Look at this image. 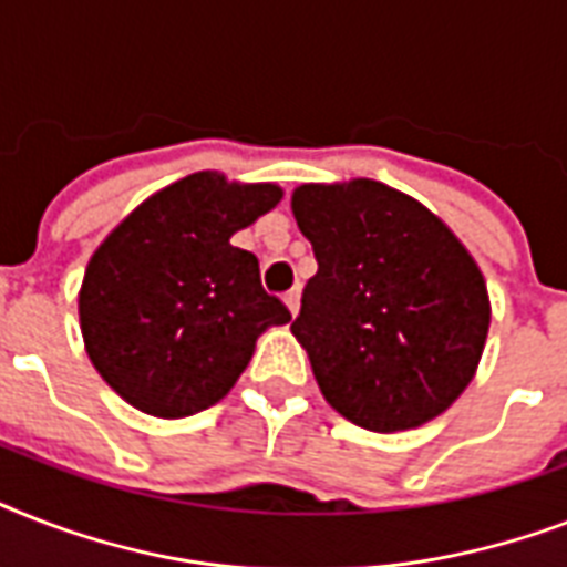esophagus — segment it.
<instances>
[{"label": "esophagus", "instance_id": "34e87169", "mask_svg": "<svg viewBox=\"0 0 567 567\" xmlns=\"http://www.w3.org/2000/svg\"><path fill=\"white\" fill-rule=\"evenodd\" d=\"M282 300H285V306H288V311H291V315H297V311H300V288H291V291L285 293Z\"/></svg>", "mask_w": 567, "mask_h": 567}]
</instances>
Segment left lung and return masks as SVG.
Instances as JSON below:
<instances>
[{
	"instance_id": "8db88e82",
	"label": "left lung",
	"mask_w": 567,
	"mask_h": 567,
	"mask_svg": "<svg viewBox=\"0 0 567 567\" xmlns=\"http://www.w3.org/2000/svg\"><path fill=\"white\" fill-rule=\"evenodd\" d=\"M291 208L318 261L291 332L329 405L373 432L432 421L483 355L492 311L476 261L382 182L302 185Z\"/></svg>"
}]
</instances>
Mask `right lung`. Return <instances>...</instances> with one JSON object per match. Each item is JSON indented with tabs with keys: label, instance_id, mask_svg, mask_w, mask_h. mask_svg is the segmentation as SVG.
Returning a JSON list of instances; mask_svg holds the SVG:
<instances>
[{
	"label": "right lung",
	"instance_id": "1",
	"mask_svg": "<svg viewBox=\"0 0 567 567\" xmlns=\"http://www.w3.org/2000/svg\"><path fill=\"white\" fill-rule=\"evenodd\" d=\"M276 185L194 173L137 205L93 252L79 320L93 368L126 403L188 417L244 373L291 311L261 288L258 258L229 238L279 203Z\"/></svg>",
	"mask_w": 567,
	"mask_h": 567
}]
</instances>
